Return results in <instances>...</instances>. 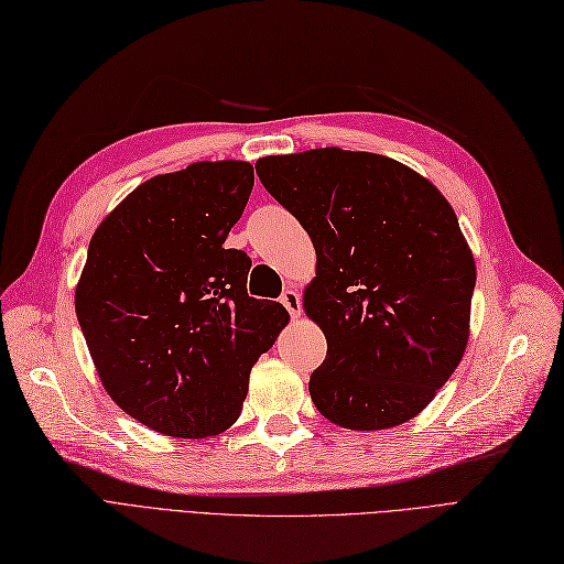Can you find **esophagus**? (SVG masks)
Instances as JSON below:
<instances>
[{
  "label": "esophagus",
  "mask_w": 564,
  "mask_h": 564,
  "mask_svg": "<svg viewBox=\"0 0 564 564\" xmlns=\"http://www.w3.org/2000/svg\"><path fill=\"white\" fill-rule=\"evenodd\" d=\"M280 303L289 310L291 317L301 315V294L296 289H284L282 296H280Z\"/></svg>",
  "instance_id": "esophagus-1"
}]
</instances>
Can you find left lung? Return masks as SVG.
<instances>
[{"label": "left lung", "instance_id": "1", "mask_svg": "<svg viewBox=\"0 0 564 564\" xmlns=\"http://www.w3.org/2000/svg\"><path fill=\"white\" fill-rule=\"evenodd\" d=\"M257 174L317 251L303 299L326 336L307 384L317 411L357 432L415 417L469 340L476 263L453 207L411 167L368 151L268 156Z\"/></svg>", "mask_w": 564, "mask_h": 564}]
</instances>
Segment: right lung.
I'll use <instances>...</instances> for the list:
<instances>
[{
    "mask_svg": "<svg viewBox=\"0 0 564 564\" xmlns=\"http://www.w3.org/2000/svg\"><path fill=\"white\" fill-rule=\"evenodd\" d=\"M251 186L242 161L159 174L88 245L76 319L109 397L153 432L228 430L251 366L289 319L280 303L247 294L251 259L224 247Z\"/></svg>",
    "mask_w": 564,
    "mask_h": 564,
    "instance_id": "right-lung-1",
    "label": "right lung"
}]
</instances>
